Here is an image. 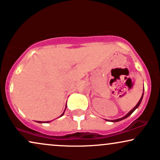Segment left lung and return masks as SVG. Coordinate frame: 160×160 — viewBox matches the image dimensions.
I'll return each instance as SVG.
<instances>
[{"mask_svg": "<svg viewBox=\"0 0 160 160\" xmlns=\"http://www.w3.org/2000/svg\"><path fill=\"white\" fill-rule=\"evenodd\" d=\"M142 97H143V93H142V96L141 98H140V99H139V102H138V103H137V105H136L135 107L133 108V109H132V110H131V111H130L129 113H128L127 114V115H126L125 116H124V117H122V118H120V119H118L112 120V122H119V121H121V120H122V119H126V118H127V117H128V116H129L130 115H131V114L132 113H133V112L134 111V110H135L136 109H137V108L138 107H139V104H140L141 102H142Z\"/></svg>", "mask_w": 160, "mask_h": 160, "instance_id": "obj_1", "label": "left lung"}]
</instances>
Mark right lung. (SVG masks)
Returning <instances> with one entry per match:
<instances>
[{"label":"right lung","instance_id":"obj_1","mask_svg":"<svg viewBox=\"0 0 160 160\" xmlns=\"http://www.w3.org/2000/svg\"><path fill=\"white\" fill-rule=\"evenodd\" d=\"M63 115H64V113H63L62 114V116H62ZM38 122H39V123H41V122H39V121H38ZM48 122H50V121H49V122H47V123H48Z\"/></svg>","mask_w":160,"mask_h":160}]
</instances>
